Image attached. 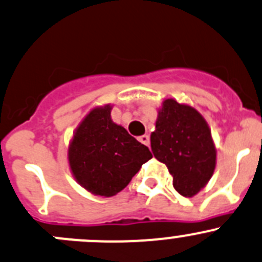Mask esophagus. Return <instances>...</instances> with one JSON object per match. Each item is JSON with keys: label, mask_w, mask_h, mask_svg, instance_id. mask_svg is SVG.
Returning <instances> with one entry per match:
<instances>
[{"label": "esophagus", "mask_w": 262, "mask_h": 262, "mask_svg": "<svg viewBox=\"0 0 262 262\" xmlns=\"http://www.w3.org/2000/svg\"><path fill=\"white\" fill-rule=\"evenodd\" d=\"M138 141L142 142V143H143V144H146V146H148V144H149V137L147 136V134H144V136L139 137Z\"/></svg>", "instance_id": "esophagus-1"}]
</instances>
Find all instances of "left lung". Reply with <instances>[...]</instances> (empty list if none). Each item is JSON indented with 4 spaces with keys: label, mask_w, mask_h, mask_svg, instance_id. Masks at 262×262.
Listing matches in <instances>:
<instances>
[{
    "label": "left lung",
    "mask_w": 262,
    "mask_h": 262,
    "mask_svg": "<svg viewBox=\"0 0 262 262\" xmlns=\"http://www.w3.org/2000/svg\"><path fill=\"white\" fill-rule=\"evenodd\" d=\"M151 149L172 175L175 190L184 197L197 194L215 169L216 151L209 125L199 111L165 100L151 134Z\"/></svg>",
    "instance_id": "obj_1"
}]
</instances>
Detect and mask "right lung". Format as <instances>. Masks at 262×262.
<instances>
[{
	"label": "right lung",
	"mask_w": 262,
	"mask_h": 262,
	"mask_svg": "<svg viewBox=\"0 0 262 262\" xmlns=\"http://www.w3.org/2000/svg\"><path fill=\"white\" fill-rule=\"evenodd\" d=\"M111 107L91 111L77 129L69 148L75 179L93 194H116L152 157L123 126L111 120Z\"/></svg>",
	"instance_id": "add662e5"
}]
</instances>
